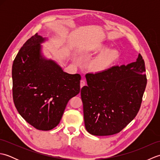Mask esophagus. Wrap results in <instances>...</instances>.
Masks as SVG:
<instances>
[{"label":"esophagus","mask_w":160,"mask_h":160,"mask_svg":"<svg viewBox=\"0 0 160 160\" xmlns=\"http://www.w3.org/2000/svg\"><path fill=\"white\" fill-rule=\"evenodd\" d=\"M85 81H84V80H82L80 81V87L82 88V87H83L84 85H85Z\"/></svg>","instance_id":"1"}]
</instances>
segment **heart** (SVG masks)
<instances>
[{"label":"heart","instance_id":"heart-1","mask_svg":"<svg viewBox=\"0 0 160 160\" xmlns=\"http://www.w3.org/2000/svg\"><path fill=\"white\" fill-rule=\"evenodd\" d=\"M107 49V47L103 44H98L90 49V52H102ZM119 57V52L117 49H112L104 51L96 58L90 63L91 69L99 71L106 69L108 66L117 60Z\"/></svg>","mask_w":160,"mask_h":160}]
</instances>
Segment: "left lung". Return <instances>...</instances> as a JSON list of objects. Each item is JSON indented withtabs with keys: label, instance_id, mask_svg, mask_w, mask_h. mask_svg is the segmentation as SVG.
Masks as SVG:
<instances>
[{
	"label": "left lung",
	"instance_id": "obj_1",
	"mask_svg": "<svg viewBox=\"0 0 160 160\" xmlns=\"http://www.w3.org/2000/svg\"><path fill=\"white\" fill-rule=\"evenodd\" d=\"M145 64L139 54L127 65L114 66L87 73V86L81 89L84 125L90 134L118 133L136 116L147 86Z\"/></svg>",
	"mask_w": 160,
	"mask_h": 160
}]
</instances>
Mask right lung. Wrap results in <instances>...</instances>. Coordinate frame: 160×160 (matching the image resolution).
Wrapping results in <instances>:
<instances>
[{"mask_svg":"<svg viewBox=\"0 0 160 160\" xmlns=\"http://www.w3.org/2000/svg\"><path fill=\"white\" fill-rule=\"evenodd\" d=\"M46 39L36 33L20 48L12 65L13 100L19 114L38 130L49 131L60 121L68 102L80 93V74L64 72L41 55Z\"/></svg>","mask_w":160,"mask_h":160,"instance_id":"obj_1","label":"right lung"}]
</instances>
